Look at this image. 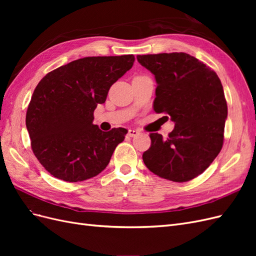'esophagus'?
<instances>
[{"label": "esophagus", "instance_id": "obj_1", "mask_svg": "<svg viewBox=\"0 0 256 256\" xmlns=\"http://www.w3.org/2000/svg\"><path fill=\"white\" fill-rule=\"evenodd\" d=\"M138 134H140V131H138V129H129V130H128V136H131V138L138 136Z\"/></svg>", "mask_w": 256, "mask_h": 256}]
</instances>
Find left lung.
<instances>
[{
  "label": "left lung",
  "instance_id": "1",
  "mask_svg": "<svg viewBox=\"0 0 256 256\" xmlns=\"http://www.w3.org/2000/svg\"><path fill=\"white\" fill-rule=\"evenodd\" d=\"M157 82L154 110L166 113L175 127L166 138L150 134L143 161L154 174L184 182L202 174L223 145L228 104L216 74L184 52L138 56Z\"/></svg>",
  "mask_w": 256,
  "mask_h": 256
}]
</instances>
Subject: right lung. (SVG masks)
Wrapping results in <instances>:
<instances>
[{
	"instance_id": "right-lung-1",
	"label": "right lung",
	"mask_w": 256,
	"mask_h": 256,
	"mask_svg": "<svg viewBox=\"0 0 256 256\" xmlns=\"http://www.w3.org/2000/svg\"><path fill=\"white\" fill-rule=\"evenodd\" d=\"M134 62V54L83 58L54 69L37 84L26 124L33 152L51 175L83 182L109 164L128 130H100L92 124L94 111Z\"/></svg>"
}]
</instances>
